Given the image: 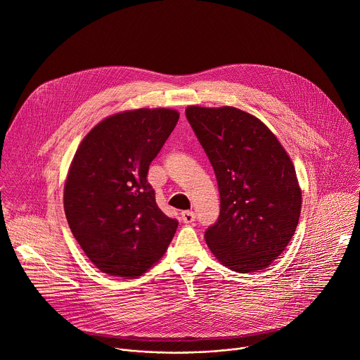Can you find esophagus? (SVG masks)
Here are the masks:
<instances>
[{"label":"esophagus","instance_id":"34e87169","mask_svg":"<svg viewBox=\"0 0 360 360\" xmlns=\"http://www.w3.org/2000/svg\"><path fill=\"white\" fill-rule=\"evenodd\" d=\"M181 218H182V221H184L185 224H192V222L195 221L196 215H195V212H192V211H184Z\"/></svg>","mask_w":360,"mask_h":360}]
</instances>
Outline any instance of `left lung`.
<instances>
[{"instance_id":"left-lung-1","label":"left lung","mask_w":360,"mask_h":360,"mask_svg":"<svg viewBox=\"0 0 360 360\" xmlns=\"http://www.w3.org/2000/svg\"><path fill=\"white\" fill-rule=\"evenodd\" d=\"M185 114L221 196L205 240L235 272L265 269L285 250L300 217L302 192L289 155L262 121L238 108L188 107Z\"/></svg>"}]
</instances>
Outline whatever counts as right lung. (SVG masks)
Instances as JSON below:
<instances>
[{
    "instance_id": "obj_1",
    "label": "right lung",
    "mask_w": 360,
    "mask_h": 360,
    "mask_svg": "<svg viewBox=\"0 0 360 360\" xmlns=\"http://www.w3.org/2000/svg\"><path fill=\"white\" fill-rule=\"evenodd\" d=\"M178 120L167 108L120 112L95 125L75 152L64 188L65 217L104 274L141 276L176 232L178 221L158 208L146 176Z\"/></svg>"
}]
</instances>
